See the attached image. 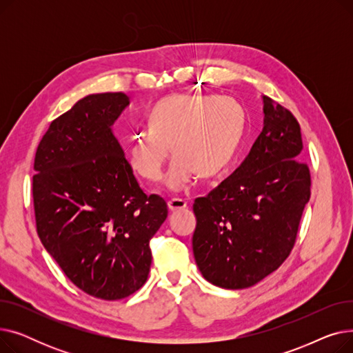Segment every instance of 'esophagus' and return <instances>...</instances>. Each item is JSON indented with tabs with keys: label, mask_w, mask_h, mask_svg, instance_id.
I'll use <instances>...</instances> for the list:
<instances>
[{
	"label": "esophagus",
	"mask_w": 353,
	"mask_h": 353,
	"mask_svg": "<svg viewBox=\"0 0 353 353\" xmlns=\"http://www.w3.org/2000/svg\"><path fill=\"white\" fill-rule=\"evenodd\" d=\"M167 206H169V209L172 212H176V210H181V209H186L188 208V201L183 200V199H170L169 201H167Z\"/></svg>",
	"instance_id": "1"
}]
</instances>
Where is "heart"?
I'll return each mask as SVG.
<instances>
[{"label": "heart", "mask_w": 353, "mask_h": 353, "mask_svg": "<svg viewBox=\"0 0 353 353\" xmlns=\"http://www.w3.org/2000/svg\"><path fill=\"white\" fill-rule=\"evenodd\" d=\"M148 128L130 140V163L144 179L156 181L169 157L165 174L172 190L189 188L196 174L213 177L233 160L242 141L246 114L234 99L180 92L159 100L147 116Z\"/></svg>", "instance_id": "obj_1"}]
</instances>
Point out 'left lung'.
Returning a JSON list of instances; mask_svg holds the SVG:
<instances>
[{
    "mask_svg": "<svg viewBox=\"0 0 353 353\" xmlns=\"http://www.w3.org/2000/svg\"><path fill=\"white\" fill-rule=\"evenodd\" d=\"M262 99L263 130L248 157L193 205L196 263L206 281L225 289L250 288L286 261L310 199L301 125L288 108Z\"/></svg>",
    "mask_w": 353,
    "mask_h": 353,
    "instance_id": "left-lung-1",
    "label": "left lung"
}]
</instances>
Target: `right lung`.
Here are the masks:
<instances>
[{"label":"right lung","mask_w":353,"mask_h":353,"mask_svg":"<svg viewBox=\"0 0 353 353\" xmlns=\"http://www.w3.org/2000/svg\"><path fill=\"white\" fill-rule=\"evenodd\" d=\"M128 104L124 92L79 100L51 121L34 159L41 243L74 285L104 301L145 283L150 239L167 217L164 199L141 190L111 132Z\"/></svg>","instance_id":"add662e5"}]
</instances>
